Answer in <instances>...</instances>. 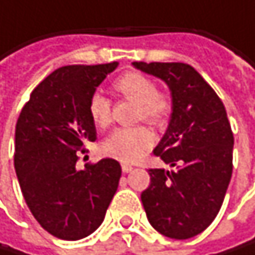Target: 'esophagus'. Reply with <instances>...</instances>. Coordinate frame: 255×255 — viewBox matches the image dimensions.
Wrapping results in <instances>:
<instances>
[{
	"mask_svg": "<svg viewBox=\"0 0 255 255\" xmlns=\"http://www.w3.org/2000/svg\"><path fill=\"white\" fill-rule=\"evenodd\" d=\"M132 169H133V168H132L130 165H128V163H123V165H122V171H123V172H130Z\"/></svg>",
	"mask_w": 255,
	"mask_h": 255,
	"instance_id": "1",
	"label": "esophagus"
}]
</instances>
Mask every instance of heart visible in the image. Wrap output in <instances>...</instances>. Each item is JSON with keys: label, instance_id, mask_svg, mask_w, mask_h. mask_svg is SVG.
I'll use <instances>...</instances> for the list:
<instances>
[{"label": "heart", "instance_id": "obj_1", "mask_svg": "<svg viewBox=\"0 0 255 255\" xmlns=\"http://www.w3.org/2000/svg\"><path fill=\"white\" fill-rule=\"evenodd\" d=\"M113 87L122 98L138 104L136 122L144 120L151 125H162L172 113L171 95L157 90L154 80L145 74L129 71L116 78ZM89 114L98 128H107L111 123L110 99L95 92L89 99ZM153 142L154 136L145 126L120 128L102 142V151L105 156L132 163L139 160Z\"/></svg>", "mask_w": 255, "mask_h": 255}]
</instances>
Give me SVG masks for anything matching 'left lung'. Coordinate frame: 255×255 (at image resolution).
I'll return each instance as SVG.
<instances>
[{
    "mask_svg": "<svg viewBox=\"0 0 255 255\" xmlns=\"http://www.w3.org/2000/svg\"><path fill=\"white\" fill-rule=\"evenodd\" d=\"M171 89L172 114L154 148L174 169H148L150 186L141 200L150 224L172 239L202 233L217 217L233 171V132L226 108L190 65L133 62Z\"/></svg>",
    "mask_w": 255,
    "mask_h": 255,
    "instance_id": "8db88e82",
    "label": "left lung"
}]
</instances>
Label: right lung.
Returning a JSON list of instances; mask_svg holds the SVG:
<instances>
[{"mask_svg": "<svg viewBox=\"0 0 255 255\" xmlns=\"http://www.w3.org/2000/svg\"><path fill=\"white\" fill-rule=\"evenodd\" d=\"M117 65L58 68L32 90L16 123L14 169L25 202L40 226L64 241L93 233L119 187L114 159L77 168L84 141L96 139L89 99Z\"/></svg>", "mask_w": 255, "mask_h": 255, "instance_id": "obj_1", "label": "right lung"}]
</instances>
